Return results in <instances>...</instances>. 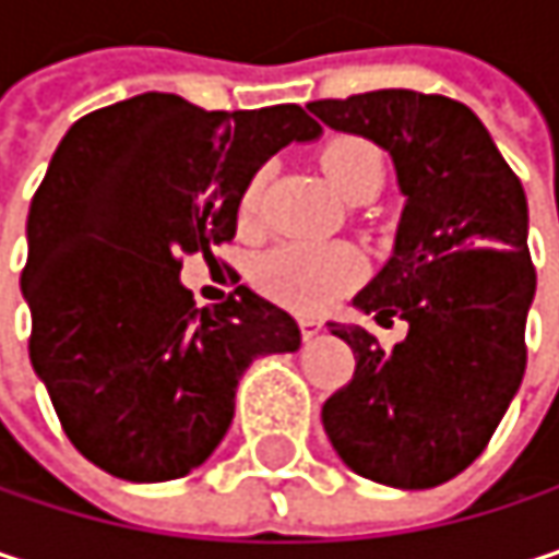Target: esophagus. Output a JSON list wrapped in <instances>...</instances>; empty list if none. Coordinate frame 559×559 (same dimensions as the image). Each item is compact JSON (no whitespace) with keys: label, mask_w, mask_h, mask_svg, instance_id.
<instances>
[{"label":"esophagus","mask_w":559,"mask_h":559,"mask_svg":"<svg viewBox=\"0 0 559 559\" xmlns=\"http://www.w3.org/2000/svg\"><path fill=\"white\" fill-rule=\"evenodd\" d=\"M300 332H304V338L320 335V332H323V320H317V317H300Z\"/></svg>","instance_id":"1"}]
</instances>
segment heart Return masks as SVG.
<instances>
[{"label":"heart","instance_id":"b5f03b06","mask_svg":"<svg viewBox=\"0 0 559 559\" xmlns=\"http://www.w3.org/2000/svg\"><path fill=\"white\" fill-rule=\"evenodd\" d=\"M320 163H323V173L332 181V188L345 198L365 185L383 181L381 153L374 143H368L361 136L330 140ZM265 178H269L265 169L249 178L242 201H239L242 217H255V211L262 204ZM358 272H361V262H358L355 249L335 246V242H284L278 249H272L259 265L262 281L287 304L304 307V310L330 307L332 300L358 278Z\"/></svg>","mask_w":559,"mask_h":559}]
</instances>
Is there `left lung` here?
Returning a JSON list of instances; mask_svg holds the SVG:
<instances>
[{
	"label": "left lung",
	"instance_id": "1",
	"mask_svg": "<svg viewBox=\"0 0 559 559\" xmlns=\"http://www.w3.org/2000/svg\"><path fill=\"white\" fill-rule=\"evenodd\" d=\"M326 128L390 153L406 198L393 252L355 294L393 348L358 323H330L355 378L323 403V429L358 477L431 489L483 454L525 374L534 300L525 188L461 102L381 88L307 105Z\"/></svg>",
	"mask_w": 559,
	"mask_h": 559
}]
</instances>
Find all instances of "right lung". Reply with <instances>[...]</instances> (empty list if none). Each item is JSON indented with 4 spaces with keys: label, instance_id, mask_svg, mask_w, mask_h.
<instances>
[{
    "label": "right lung",
    "instance_id": "1",
    "mask_svg": "<svg viewBox=\"0 0 559 559\" xmlns=\"http://www.w3.org/2000/svg\"><path fill=\"white\" fill-rule=\"evenodd\" d=\"M323 130L297 105L204 111L143 92L79 118L27 214L31 368L76 451L130 483L201 467L233 423L239 378L300 348L278 304L236 287L194 307L181 255L236 233L249 178Z\"/></svg>",
    "mask_w": 559,
    "mask_h": 559
}]
</instances>
